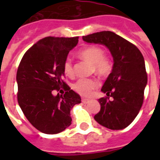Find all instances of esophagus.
Returning a JSON list of instances; mask_svg holds the SVG:
<instances>
[{
    "mask_svg": "<svg viewBox=\"0 0 160 160\" xmlns=\"http://www.w3.org/2000/svg\"><path fill=\"white\" fill-rule=\"evenodd\" d=\"M82 102L85 103V104H87V103L90 102V100H89V99H85V98H83Z\"/></svg>",
    "mask_w": 160,
    "mask_h": 160,
    "instance_id": "esophagus-1",
    "label": "esophagus"
}]
</instances>
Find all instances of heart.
Segmentation results:
<instances>
[{"instance_id": "1", "label": "heart", "mask_w": 160, "mask_h": 160, "mask_svg": "<svg viewBox=\"0 0 160 160\" xmlns=\"http://www.w3.org/2000/svg\"><path fill=\"white\" fill-rule=\"evenodd\" d=\"M104 55L105 53L102 49L94 46H89L79 52V56L92 63L93 70L102 76L109 74L111 70V63L109 59ZM63 70L67 76L74 75V68L70 58L66 59L64 62ZM97 85L98 82L95 79H80L74 85V89L80 95H88Z\"/></svg>"}]
</instances>
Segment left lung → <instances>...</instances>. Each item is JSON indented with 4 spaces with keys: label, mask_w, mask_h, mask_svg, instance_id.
Segmentation results:
<instances>
[{
    "label": "left lung",
    "mask_w": 160,
    "mask_h": 160,
    "mask_svg": "<svg viewBox=\"0 0 160 160\" xmlns=\"http://www.w3.org/2000/svg\"><path fill=\"white\" fill-rule=\"evenodd\" d=\"M82 38L87 43L106 46L114 60L111 73L101 89L107 97L99 99L100 111L94 119L109 129H124L135 119L144 101L147 74L143 55L134 45L111 31Z\"/></svg>",
    "instance_id": "1"
}]
</instances>
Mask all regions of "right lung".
<instances>
[{
    "mask_svg": "<svg viewBox=\"0 0 160 160\" xmlns=\"http://www.w3.org/2000/svg\"><path fill=\"white\" fill-rule=\"evenodd\" d=\"M79 37H46L26 51L16 73L17 100L29 122L39 131L58 134L71 124L70 109L81 102L77 93L62 80L63 65ZM64 86V95L54 89Z\"/></svg>",
    "mask_w": 160,
    "mask_h": 160,
    "instance_id": "1",
    "label": "right lung"
}]
</instances>
